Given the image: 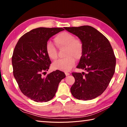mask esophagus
I'll use <instances>...</instances> for the list:
<instances>
[{"mask_svg": "<svg viewBox=\"0 0 127 127\" xmlns=\"http://www.w3.org/2000/svg\"><path fill=\"white\" fill-rule=\"evenodd\" d=\"M65 74L66 76H69V75H70L69 73H68V72H65Z\"/></svg>", "mask_w": 127, "mask_h": 127, "instance_id": "esophagus-1", "label": "esophagus"}]
</instances>
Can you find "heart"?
<instances>
[{
    "label": "heart",
    "instance_id": "1",
    "mask_svg": "<svg viewBox=\"0 0 127 127\" xmlns=\"http://www.w3.org/2000/svg\"><path fill=\"white\" fill-rule=\"evenodd\" d=\"M55 41L59 49L65 48L63 59L58 60L53 64V67L64 72H68L73 67L76 59H79L83 54V46L81 41L75 38L72 34L63 32L55 37ZM45 50L47 55L50 59L55 61L58 58V53L52 42L49 41L46 42Z\"/></svg>",
    "mask_w": 127,
    "mask_h": 127
}]
</instances>
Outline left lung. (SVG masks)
<instances>
[{"instance_id": "left-lung-1", "label": "left lung", "mask_w": 127, "mask_h": 127, "mask_svg": "<svg viewBox=\"0 0 127 127\" xmlns=\"http://www.w3.org/2000/svg\"><path fill=\"white\" fill-rule=\"evenodd\" d=\"M82 41V55L77 68L86 71L72 73L75 82L70 92L78 100H89L101 95L115 72L116 58L112 47L105 36L90 26L65 27Z\"/></svg>"}]
</instances>
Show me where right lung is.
Returning a JSON list of instances; mask_svg holds the SVG:
<instances>
[{
    "label": "right lung",
    "instance_id": "add662e5",
    "mask_svg": "<svg viewBox=\"0 0 127 127\" xmlns=\"http://www.w3.org/2000/svg\"><path fill=\"white\" fill-rule=\"evenodd\" d=\"M63 28L39 27L23 35L17 43L12 63L13 75L21 92L36 102H47L54 97L59 83L65 77L57 70L43 77L51 64L45 46L51 37Z\"/></svg>",
    "mask_w": 127,
    "mask_h": 127
}]
</instances>
